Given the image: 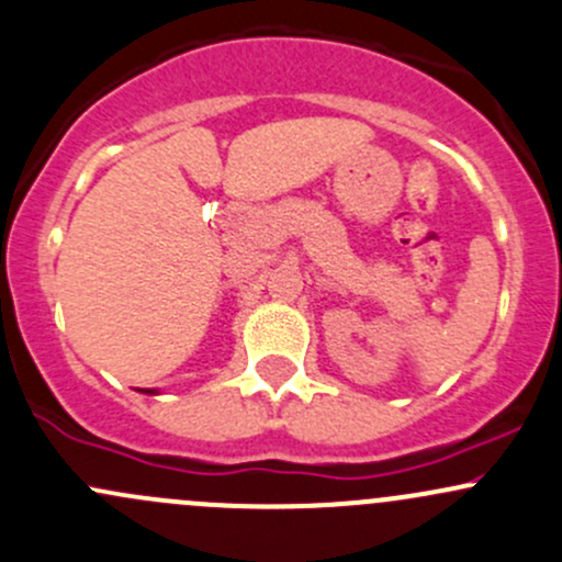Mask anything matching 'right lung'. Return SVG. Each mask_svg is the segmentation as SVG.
<instances>
[{
  "mask_svg": "<svg viewBox=\"0 0 562 562\" xmlns=\"http://www.w3.org/2000/svg\"><path fill=\"white\" fill-rule=\"evenodd\" d=\"M144 391V394H157V389H140Z\"/></svg>",
  "mask_w": 562,
  "mask_h": 562,
  "instance_id": "obj_1",
  "label": "right lung"
}]
</instances>
